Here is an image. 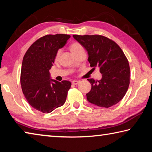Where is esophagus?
Here are the masks:
<instances>
[{
    "label": "esophagus",
    "instance_id": "1",
    "mask_svg": "<svg viewBox=\"0 0 152 152\" xmlns=\"http://www.w3.org/2000/svg\"><path fill=\"white\" fill-rule=\"evenodd\" d=\"M80 83V81L78 80H73L72 82V84H74V85H77V84H78Z\"/></svg>",
    "mask_w": 152,
    "mask_h": 152
}]
</instances>
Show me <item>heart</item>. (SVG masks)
Listing matches in <instances>:
<instances>
[{"label": "heart", "mask_w": 152, "mask_h": 152, "mask_svg": "<svg viewBox=\"0 0 152 152\" xmlns=\"http://www.w3.org/2000/svg\"><path fill=\"white\" fill-rule=\"evenodd\" d=\"M81 49H83V48H82V46L80 43H79L78 42H74L73 43H72L70 46V50L73 54L75 52H76V51H78V50H81ZM59 54H60V51H58L57 55H56V57H58Z\"/></svg>", "instance_id": "1"}]
</instances>
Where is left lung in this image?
<instances>
[{"label":"left lung","mask_w":152,"mask_h":152,"mask_svg":"<svg viewBox=\"0 0 152 152\" xmlns=\"http://www.w3.org/2000/svg\"><path fill=\"white\" fill-rule=\"evenodd\" d=\"M73 37L86 49L88 61L94 70L100 68V80L88 79L91 90L86 94L88 101L101 107L109 108L118 103L129 85L130 68L128 60L116 43L99 35H78Z\"/></svg>","instance_id":"left-lung-1"}]
</instances>
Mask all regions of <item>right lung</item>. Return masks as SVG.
I'll return each mask as SVG.
<instances>
[{
  "mask_svg": "<svg viewBox=\"0 0 152 152\" xmlns=\"http://www.w3.org/2000/svg\"><path fill=\"white\" fill-rule=\"evenodd\" d=\"M70 37L66 34L43 36L30 46L23 59V93L31 106L40 112L51 113L66 102L71 82L51 79L50 70L58 50L66 45Z\"/></svg>",
  "mask_w": 152,
  "mask_h": 152,
  "instance_id": "add662e5",
  "label": "right lung"
}]
</instances>
